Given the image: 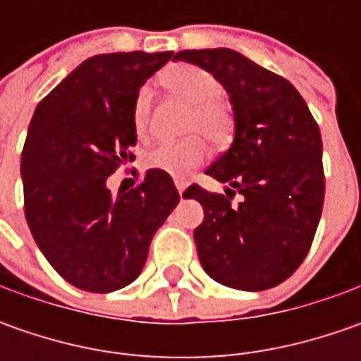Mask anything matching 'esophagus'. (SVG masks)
I'll return each mask as SVG.
<instances>
[{
  "mask_svg": "<svg viewBox=\"0 0 361 361\" xmlns=\"http://www.w3.org/2000/svg\"><path fill=\"white\" fill-rule=\"evenodd\" d=\"M174 185H176V190H178V195L183 197V192H185V188H187V185H185L183 180H176Z\"/></svg>",
  "mask_w": 361,
  "mask_h": 361,
  "instance_id": "esophagus-1",
  "label": "esophagus"
}]
</instances>
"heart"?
<instances>
[{"instance_id":"heart-1","label":"heart","mask_w":361,"mask_h":361,"mask_svg":"<svg viewBox=\"0 0 361 361\" xmlns=\"http://www.w3.org/2000/svg\"><path fill=\"white\" fill-rule=\"evenodd\" d=\"M160 82L164 88L173 92L176 98L190 104L185 134H192L180 142H166L148 150L145 154L146 169L160 171L173 178H187L195 169H199L207 159V145L225 146L235 132V110L227 98H223L221 82L209 70L192 63H174L169 66ZM152 94L148 88H140L132 104V130L142 140L148 136Z\"/></svg>"}]
</instances>
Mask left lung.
<instances>
[{
    "label": "left lung",
    "mask_w": 361,
    "mask_h": 361,
    "mask_svg": "<svg viewBox=\"0 0 361 361\" xmlns=\"http://www.w3.org/2000/svg\"><path fill=\"white\" fill-rule=\"evenodd\" d=\"M174 60L215 74L235 110V140L207 169L229 183L227 197L199 185L185 190L204 211L195 229L202 269L243 291L283 283L310 253L324 209L319 126L291 82L239 51L183 49ZM235 190L239 207H230Z\"/></svg>",
    "instance_id": "obj_1"
}]
</instances>
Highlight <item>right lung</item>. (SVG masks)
Segmentation results:
<instances>
[{
	"mask_svg": "<svg viewBox=\"0 0 361 361\" xmlns=\"http://www.w3.org/2000/svg\"><path fill=\"white\" fill-rule=\"evenodd\" d=\"M173 51L100 54L37 104L21 152L23 211L48 263L90 293L130 285L148 247L178 204L173 178L146 171L118 195L106 180L134 160L132 104Z\"/></svg>",
	"mask_w": 361,
	"mask_h": 361,
	"instance_id": "add662e5",
	"label": "right lung"
}]
</instances>
